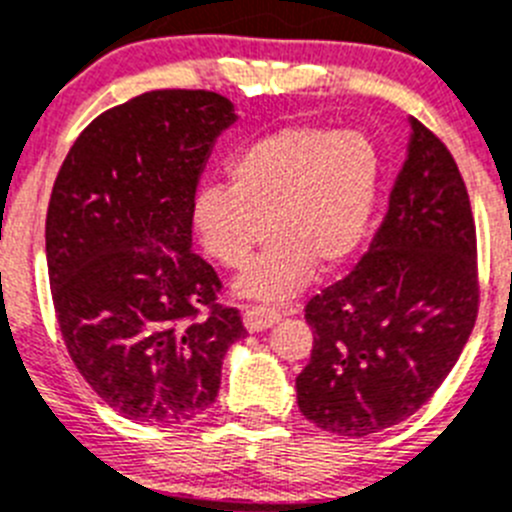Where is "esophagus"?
Returning a JSON list of instances; mask_svg holds the SVG:
<instances>
[{
  "mask_svg": "<svg viewBox=\"0 0 512 512\" xmlns=\"http://www.w3.org/2000/svg\"><path fill=\"white\" fill-rule=\"evenodd\" d=\"M245 329L247 331H262V329H270L280 321V313L275 308H265V306H247L245 308Z\"/></svg>",
  "mask_w": 512,
  "mask_h": 512,
  "instance_id": "1",
  "label": "esophagus"
}]
</instances>
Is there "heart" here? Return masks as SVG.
<instances>
[{
    "mask_svg": "<svg viewBox=\"0 0 512 512\" xmlns=\"http://www.w3.org/2000/svg\"><path fill=\"white\" fill-rule=\"evenodd\" d=\"M382 160L357 130L293 124L242 147L229 163V186L193 196L201 245L227 267H242L270 234L275 239L237 280L260 301H285L313 267L334 270L365 242L380 196Z\"/></svg>",
    "mask_w": 512,
    "mask_h": 512,
    "instance_id": "1",
    "label": "heart"
}]
</instances>
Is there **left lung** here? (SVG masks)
<instances>
[{
  "label": "left lung",
  "mask_w": 512,
  "mask_h": 512,
  "mask_svg": "<svg viewBox=\"0 0 512 512\" xmlns=\"http://www.w3.org/2000/svg\"><path fill=\"white\" fill-rule=\"evenodd\" d=\"M477 234L444 142L411 119L388 214L352 273L306 306L298 408L336 436H370L428 403L477 319Z\"/></svg>",
  "instance_id": "8db88e82"
}]
</instances>
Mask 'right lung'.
Returning <instances> with one entry per match:
<instances>
[{"mask_svg": "<svg viewBox=\"0 0 512 512\" xmlns=\"http://www.w3.org/2000/svg\"><path fill=\"white\" fill-rule=\"evenodd\" d=\"M237 122L214 91L163 89L99 114L63 160L45 219L50 293L73 365L124 418L193 421L247 334L191 250L193 196Z\"/></svg>", "mask_w": 512, "mask_h": 512, "instance_id": "right-lung-1", "label": "right lung"}]
</instances>
